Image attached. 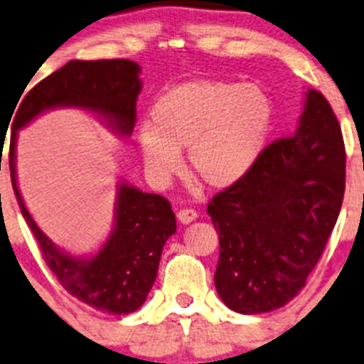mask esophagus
Masks as SVG:
<instances>
[{
  "mask_svg": "<svg viewBox=\"0 0 364 364\" xmlns=\"http://www.w3.org/2000/svg\"><path fill=\"white\" fill-rule=\"evenodd\" d=\"M197 218V211L196 209H188V208H183L178 211V220L181 223H190Z\"/></svg>",
  "mask_w": 364,
  "mask_h": 364,
  "instance_id": "obj_1",
  "label": "esophagus"
}]
</instances>
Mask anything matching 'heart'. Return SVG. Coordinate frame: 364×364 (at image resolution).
I'll return each instance as SVG.
<instances>
[{"label": "heart", "instance_id": "obj_1", "mask_svg": "<svg viewBox=\"0 0 364 364\" xmlns=\"http://www.w3.org/2000/svg\"><path fill=\"white\" fill-rule=\"evenodd\" d=\"M271 127V104L259 87L225 80H196L174 87L149 112L139 151L156 185L186 167L208 188L240 181L259 159Z\"/></svg>", "mask_w": 364, "mask_h": 364}]
</instances>
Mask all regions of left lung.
Wrapping results in <instances>:
<instances>
[{"mask_svg":"<svg viewBox=\"0 0 364 364\" xmlns=\"http://www.w3.org/2000/svg\"><path fill=\"white\" fill-rule=\"evenodd\" d=\"M343 193L340 123L324 95L308 90L296 134L267 144L208 204L220 234L215 285L223 303L245 315L289 303L324 253Z\"/></svg>","mask_w":364,"mask_h":364,"instance_id":"obj_1","label":"left lung"}]
</instances>
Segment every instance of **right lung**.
Listing matches in <instances>:
<instances>
[{
	"label": "right lung",
	"instance_id": "right-lung-1",
	"mask_svg": "<svg viewBox=\"0 0 364 364\" xmlns=\"http://www.w3.org/2000/svg\"><path fill=\"white\" fill-rule=\"evenodd\" d=\"M139 72V65L124 58L70 61L28 91L17 105L19 109H14L16 117L10 135L9 167L14 193L42 250L43 260L67 292L91 308L112 315L135 311L151 291L165 241L176 232V216L171 203L156 193H144L121 185L116 229L111 240L93 259H73L58 250L49 237L43 236L21 199L14 164L16 137L17 130L28 121L58 105L90 109L107 117L121 134H132L141 91Z\"/></svg>",
	"mask_w": 364,
	"mask_h": 364
}]
</instances>
